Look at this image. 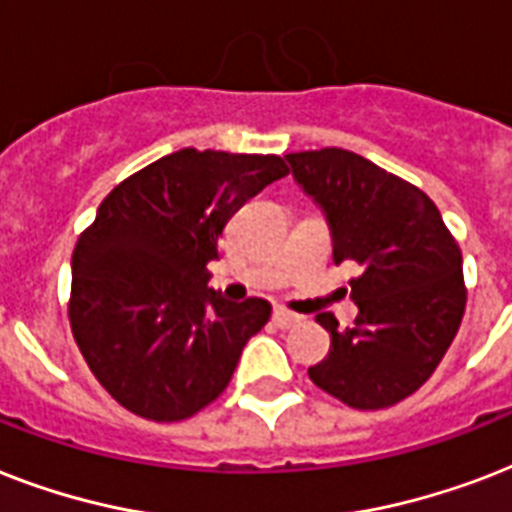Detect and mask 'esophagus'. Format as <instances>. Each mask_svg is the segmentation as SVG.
I'll use <instances>...</instances> for the list:
<instances>
[{"label":"esophagus","instance_id":"34e87169","mask_svg":"<svg viewBox=\"0 0 512 512\" xmlns=\"http://www.w3.org/2000/svg\"><path fill=\"white\" fill-rule=\"evenodd\" d=\"M273 324L281 329H289V327H295V324H300V316L287 311V308H276V311H273Z\"/></svg>","mask_w":512,"mask_h":512}]
</instances>
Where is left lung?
Here are the masks:
<instances>
[{
    "label": "left lung",
    "instance_id": "1",
    "mask_svg": "<svg viewBox=\"0 0 512 512\" xmlns=\"http://www.w3.org/2000/svg\"><path fill=\"white\" fill-rule=\"evenodd\" d=\"M292 175L324 209L335 263L361 268L350 279L356 324L332 337L329 356L308 374L342 404L385 409L428 382L460 329L468 289L462 252L438 207L398 175L345 148L289 154Z\"/></svg>",
    "mask_w": 512,
    "mask_h": 512
}]
</instances>
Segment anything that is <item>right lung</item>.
Here are the masks:
<instances>
[{
    "label": "right lung",
    "mask_w": 512,
    "mask_h": 512,
    "mask_svg": "<svg viewBox=\"0 0 512 512\" xmlns=\"http://www.w3.org/2000/svg\"><path fill=\"white\" fill-rule=\"evenodd\" d=\"M284 175L276 154L183 148L103 199L71 257L68 321L90 372L124 409L180 422L228 388L271 305L223 300L207 265L241 204Z\"/></svg>",
    "instance_id": "1"
}]
</instances>
